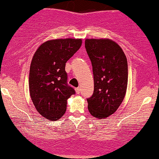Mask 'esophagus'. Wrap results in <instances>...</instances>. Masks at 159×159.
<instances>
[{"instance_id":"1","label":"esophagus","mask_w":159,"mask_h":159,"mask_svg":"<svg viewBox=\"0 0 159 159\" xmlns=\"http://www.w3.org/2000/svg\"><path fill=\"white\" fill-rule=\"evenodd\" d=\"M75 91H76V93H77V94H80L81 90H80V88H75Z\"/></svg>"}]
</instances>
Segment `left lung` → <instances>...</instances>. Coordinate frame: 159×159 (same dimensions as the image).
Here are the masks:
<instances>
[{
	"instance_id": "1",
	"label": "left lung",
	"mask_w": 159,
	"mask_h": 159,
	"mask_svg": "<svg viewBox=\"0 0 159 159\" xmlns=\"http://www.w3.org/2000/svg\"><path fill=\"white\" fill-rule=\"evenodd\" d=\"M84 45L94 78L93 94L87 99L89 112L98 119L107 118L118 109L127 92V57L110 39H86Z\"/></svg>"
}]
</instances>
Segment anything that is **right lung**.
<instances>
[{"instance_id":"1","label":"right lung","mask_w":159,"mask_h":159,"mask_svg":"<svg viewBox=\"0 0 159 159\" xmlns=\"http://www.w3.org/2000/svg\"><path fill=\"white\" fill-rule=\"evenodd\" d=\"M82 39H56L43 43L32 57L29 88L36 110L56 121L64 116L67 100L75 90L67 84L66 63L82 45Z\"/></svg>"}]
</instances>
